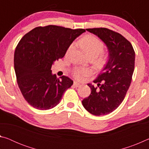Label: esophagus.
<instances>
[{"instance_id":"34e87169","label":"esophagus","mask_w":149,"mask_h":149,"mask_svg":"<svg viewBox=\"0 0 149 149\" xmlns=\"http://www.w3.org/2000/svg\"><path fill=\"white\" fill-rule=\"evenodd\" d=\"M74 86L75 87H79V86H80V84H79V83H77V82H76V81H74Z\"/></svg>"}]
</instances>
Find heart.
I'll list each match as a JSON object with an SVG mask.
<instances>
[{"mask_svg":"<svg viewBox=\"0 0 149 149\" xmlns=\"http://www.w3.org/2000/svg\"><path fill=\"white\" fill-rule=\"evenodd\" d=\"M79 43L81 49L88 57H97V62L99 64H102L104 62V55H99L103 50L104 45H103L102 42L99 38L93 35H87L80 40ZM73 49H74V45H71L68 49L66 54H68ZM91 73V71L88 68H76L73 70L72 74L75 79H81L84 77L90 75Z\"/></svg>","mask_w":149,"mask_h":149,"instance_id":"heart-1","label":"heart"}]
</instances>
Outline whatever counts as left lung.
<instances>
[{"mask_svg":"<svg viewBox=\"0 0 149 149\" xmlns=\"http://www.w3.org/2000/svg\"><path fill=\"white\" fill-rule=\"evenodd\" d=\"M107 45L108 60L97 79V87L88 84L91 93L82 100L88 112L95 116L107 115L119 107L130 86L135 68V51L122 35L107 28L86 29Z\"/></svg>","mask_w":149,"mask_h":149,"instance_id":"obj_1","label":"left lung"}]
</instances>
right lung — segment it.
I'll list each match as a JSON object with an SVG mask.
<instances>
[{"label":"right lung","mask_w":149,"mask_h":149,"mask_svg":"<svg viewBox=\"0 0 149 149\" xmlns=\"http://www.w3.org/2000/svg\"><path fill=\"white\" fill-rule=\"evenodd\" d=\"M85 31L50 25L35 27L20 40L14 52L15 73L22 95L33 107L41 110L55 107L73 85L68 77L59 79L50 69Z\"/></svg>","instance_id":"1"}]
</instances>
